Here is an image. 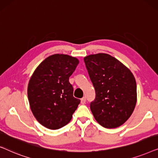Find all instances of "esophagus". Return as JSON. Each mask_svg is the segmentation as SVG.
<instances>
[{"label": "esophagus", "instance_id": "34e87169", "mask_svg": "<svg viewBox=\"0 0 158 158\" xmlns=\"http://www.w3.org/2000/svg\"><path fill=\"white\" fill-rule=\"evenodd\" d=\"M86 102V98L85 97H83V98H81V103L82 104H85Z\"/></svg>", "mask_w": 158, "mask_h": 158}]
</instances>
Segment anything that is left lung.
<instances>
[{"label": "left lung", "instance_id": "left-lung-1", "mask_svg": "<svg viewBox=\"0 0 158 158\" xmlns=\"http://www.w3.org/2000/svg\"><path fill=\"white\" fill-rule=\"evenodd\" d=\"M96 92L90 104L94 118L105 128L122 125L137 103V84L131 71L115 57L104 53L84 58Z\"/></svg>", "mask_w": 158, "mask_h": 158}]
</instances>
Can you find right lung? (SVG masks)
<instances>
[{"label":"right lung","mask_w":158,"mask_h":158,"mask_svg":"<svg viewBox=\"0 0 158 158\" xmlns=\"http://www.w3.org/2000/svg\"><path fill=\"white\" fill-rule=\"evenodd\" d=\"M78 63L77 58L55 54L41 62L30 78V107L36 120L47 128L58 129L68 124L81 102L73 96L69 82Z\"/></svg>","instance_id":"add662e5"}]
</instances>
